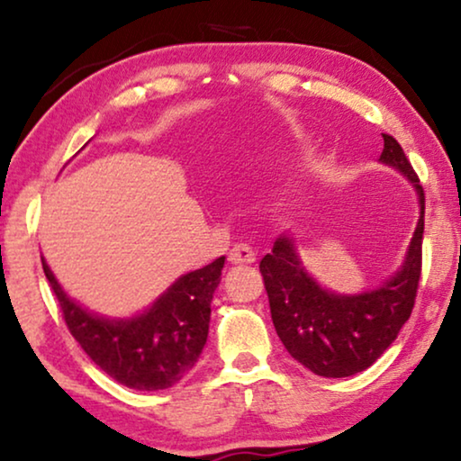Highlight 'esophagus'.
<instances>
[{
    "instance_id": "34e87169",
    "label": "esophagus",
    "mask_w": 461,
    "mask_h": 461,
    "mask_svg": "<svg viewBox=\"0 0 461 461\" xmlns=\"http://www.w3.org/2000/svg\"><path fill=\"white\" fill-rule=\"evenodd\" d=\"M229 260H230V264H251V262H256V251L251 249L249 245L239 243L230 249Z\"/></svg>"
}]
</instances>
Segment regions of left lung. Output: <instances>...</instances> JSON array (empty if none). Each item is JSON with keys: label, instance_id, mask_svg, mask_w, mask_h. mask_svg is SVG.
<instances>
[{"label": "left lung", "instance_id": "1", "mask_svg": "<svg viewBox=\"0 0 461 461\" xmlns=\"http://www.w3.org/2000/svg\"><path fill=\"white\" fill-rule=\"evenodd\" d=\"M382 136L380 161L396 167L413 182L421 210L399 273L374 292L331 294L306 273L289 235L276 239L273 251L260 262L276 336L295 361L323 377L355 375L371 367L411 317L418 295L426 210L424 188L401 144L390 134Z\"/></svg>", "mask_w": 461, "mask_h": 461}]
</instances>
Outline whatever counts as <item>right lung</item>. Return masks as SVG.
I'll use <instances>...</instances> for the list:
<instances>
[{
	"instance_id": "obj_1",
	"label": "right lung",
	"mask_w": 461,
	"mask_h": 461,
	"mask_svg": "<svg viewBox=\"0 0 461 461\" xmlns=\"http://www.w3.org/2000/svg\"><path fill=\"white\" fill-rule=\"evenodd\" d=\"M41 267L71 336L113 380L134 390H166L199 361L224 256L180 276L147 312L128 321L103 319L84 311L62 292L46 260Z\"/></svg>"
}]
</instances>
